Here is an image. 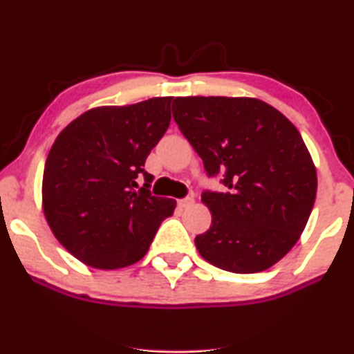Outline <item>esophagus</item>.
<instances>
[{
    "label": "esophagus",
    "instance_id": "esophagus-1",
    "mask_svg": "<svg viewBox=\"0 0 354 354\" xmlns=\"http://www.w3.org/2000/svg\"><path fill=\"white\" fill-rule=\"evenodd\" d=\"M178 205H180V208H189V206L194 205V198L193 196L181 198V200L178 201Z\"/></svg>",
    "mask_w": 354,
    "mask_h": 354
}]
</instances>
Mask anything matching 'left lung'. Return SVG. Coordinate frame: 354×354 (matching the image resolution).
Listing matches in <instances>:
<instances>
[{
    "instance_id": "obj_1",
    "label": "left lung",
    "mask_w": 354,
    "mask_h": 354,
    "mask_svg": "<svg viewBox=\"0 0 354 354\" xmlns=\"http://www.w3.org/2000/svg\"><path fill=\"white\" fill-rule=\"evenodd\" d=\"M173 118L225 193L205 189L208 231L194 238L206 261L231 273L265 271L301 236L316 198V169L301 135L254 98L188 96Z\"/></svg>"
}]
</instances>
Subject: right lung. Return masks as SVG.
Returning <instances> with one entry per match:
<instances>
[{
	"mask_svg": "<svg viewBox=\"0 0 354 354\" xmlns=\"http://www.w3.org/2000/svg\"><path fill=\"white\" fill-rule=\"evenodd\" d=\"M171 100L89 109L51 146L44 216L56 239L88 266L116 270L140 261L176 208L174 200L153 196L154 176L145 169L171 121Z\"/></svg>",
	"mask_w": 354,
	"mask_h": 354,
	"instance_id": "right-lung-1",
	"label": "right lung"
}]
</instances>
